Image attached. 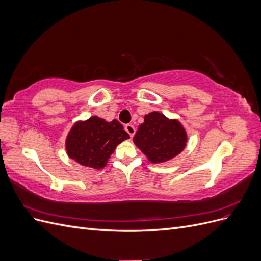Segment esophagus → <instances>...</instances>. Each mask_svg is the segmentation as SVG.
<instances>
[{"mask_svg":"<svg viewBox=\"0 0 261 261\" xmlns=\"http://www.w3.org/2000/svg\"><path fill=\"white\" fill-rule=\"evenodd\" d=\"M125 130L128 133V135H129L130 137H133L134 135H135V132H136L135 127H134V125H132V124L125 125Z\"/></svg>","mask_w":261,"mask_h":261,"instance_id":"esophagus-1","label":"esophagus"}]
</instances>
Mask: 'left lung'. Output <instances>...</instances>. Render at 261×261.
<instances>
[{
	"label": "left lung",
	"mask_w": 261,
	"mask_h": 261,
	"mask_svg": "<svg viewBox=\"0 0 261 261\" xmlns=\"http://www.w3.org/2000/svg\"><path fill=\"white\" fill-rule=\"evenodd\" d=\"M187 140V133L177 118H169L158 111L145 115L144 123L138 126L133 138L134 144L153 164L177 156Z\"/></svg>",
	"instance_id": "obj_1"
}]
</instances>
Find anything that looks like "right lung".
Here are the masks:
<instances>
[{"mask_svg":"<svg viewBox=\"0 0 261 261\" xmlns=\"http://www.w3.org/2000/svg\"><path fill=\"white\" fill-rule=\"evenodd\" d=\"M123 125L108 122L98 116L77 121L65 139V150L70 159L93 170L103 169L117 145L128 139Z\"/></svg>","mask_w":261,"mask_h":261,"instance_id":"add662e5","label":"right lung"}]
</instances>
